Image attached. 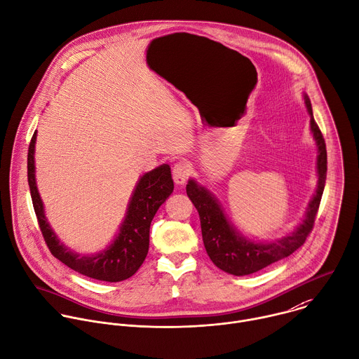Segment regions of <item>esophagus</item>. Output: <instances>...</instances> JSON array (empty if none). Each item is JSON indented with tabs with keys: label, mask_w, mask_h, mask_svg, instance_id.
I'll return each mask as SVG.
<instances>
[{
	"label": "esophagus",
	"mask_w": 359,
	"mask_h": 359,
	"mask_svg": "<svg viewBox=\"0 0 359 359\" xmlns=\"http://www.w3.org/2000/svg\"><path fill=\"white\" fill-rule=\"evenodd\" d=\"M192 172V165L189 161L187 160H180L178 163L174 164L172 167V178H174V182L178 184V185H182L187 182V180L189 178Z\"/></svg>",
	"instance_id": "obj_1"
}]
</instances>
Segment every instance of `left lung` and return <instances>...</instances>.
<instances>
[{"instance_id":"8db88e82","label":"left lung","mask_w":359,"mask_h":359,"mask_svg":"<svg viewBox=\"0 0 359 359\" xmlns=\"http://www.w3.org/2000/svg\"><path fill=\"white\" fill-rule=\"evenodd\" d=\"M304 104L310 115V130L317 144V189L313 195L303 222L286 237L275 241L262 243L251 241L241 236L227 220L217 199L205 188L201 187L195 180H189L187 185V195L195 205L202 229V238L206 252L212 262L222 271L243 276L254 273L287 255L294 252L303 245L306 237L311 231L321 201V195L325 184L327 174V151L324 137L314 122L311 104L309 97L304 94Z\"/></svg>"}]
</instances>
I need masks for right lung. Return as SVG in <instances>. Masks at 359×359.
I'll return each mask as SVG.
<instances>
[{"instance_id":"right-lung-1","label":"right lung","mask_w":359,"mask_h":359,"mask_svg":"<svg viewBox=\"0 0 359 359\" xmlns=\"http://www.w3.org/2000/svg\"><path fill=\"white\" fill-rule=\"evenodd\" d=\"M35 143L36 132L28 150V182L39 227L50 252L76 272L98 280L121 282L130 278L140 268L149 252L151 220L174 191L170 165L163 164L140 177L128 205L125 220L114 241L105 250L86 255L72 251L60 243L45 216L35 178Z\"/></svg>"}]
</instances>
